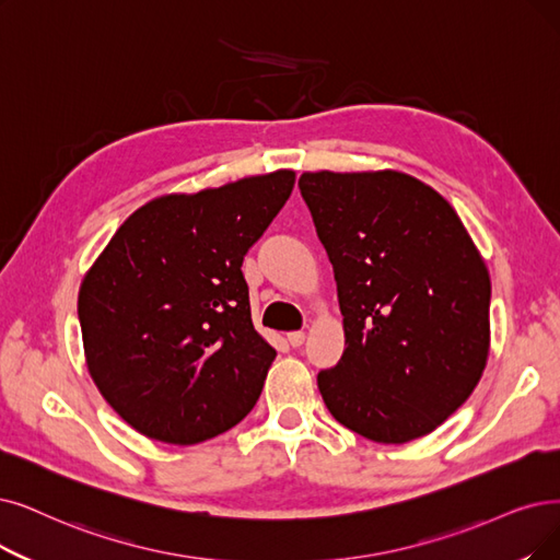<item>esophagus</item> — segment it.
<instances>
[{
  "mask_svg": "<svg viewBox=\"0 0 560 560\" xmlns=\"http://www.w3.org/2000/svg\"><path fill=\"white\" fill-rule=\"evenodd\" d=\"M287 340H289V345H292V347H301L305 342V332L303 330L287 332Z\"/></svg>",
  "mask_w": 560,
  "mask_h": 560,
  "instance_id": "esophagus-1",
  "label": "esophagus"
}]
</instances>
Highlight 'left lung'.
Wrapping results in <instances>:
<instances>
[{
	"label": "left lung",
	"mask_w": 560,
	"mask_h": 560,
	"mask_svg": "<svg viewBox=\"0 0 560 560\" xmlns=\"http://www.w3.org/2000/svg\"><path fill=\"white\" fill-rule=\"evenodd\" d=\"M338 282L340 363L317 374L332 418L376 443L434 432L478 386L491 282L459 215L397 170L303 172Z\"/></svg>",
	"instance_id": "1"
}]
</instances>
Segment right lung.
<instances>
[{
    "label": "right lung",
    "instance_id": "add662e5",
    "mask_svg": "<svg viewBox=\"0 0 560 560\" xmlns=\"http://www.w3.org/2000/svg\"><path fill=\"white\" fill-rule=\"evenodd\" d=\"M294 182V170H276L155 197L84 273L86 370L132 430L192 445L257 405L276 349L253 326L241 264Z\"/></svg>",
    "mask_w": 560,
    "mask_h": 560
}]
</instances>
